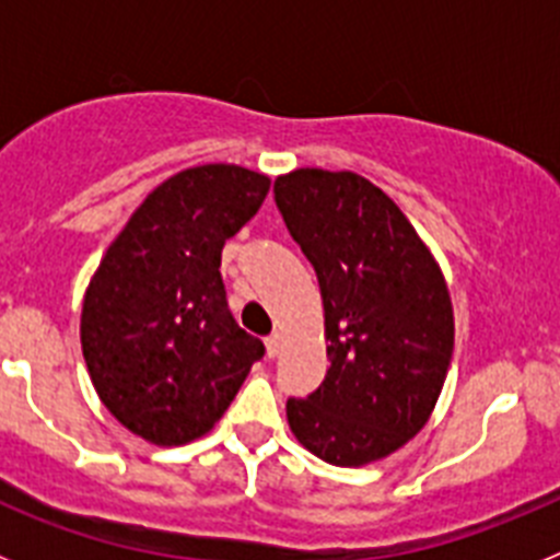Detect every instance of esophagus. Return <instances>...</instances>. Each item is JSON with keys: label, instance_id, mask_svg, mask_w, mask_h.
Returning a JSON list of instances; mask_svg holds the SVG:
<instances>
[{"label": "esophagus", "instance_id": "1", "mask_svg": "<svg viewBox=\"0 0 560 560\" xmlns=\"http://www.w3.org/2000/svg\"><path fill=\"white\" fill-rule=\"evenodd\" d=\"M280 345H283L280 334H269V336H266V355H269V359H275V355L280 353Z\"/></svg>", "mask_w": 560, "mask_h": 560}]
</instances>
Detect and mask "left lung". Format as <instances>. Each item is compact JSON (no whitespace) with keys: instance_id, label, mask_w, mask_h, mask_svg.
I'll use <instances>...</instances> for the list:
<instances>
[{"instance_id":"8db88e82","label":"left lung","mask_w":560,"mask_h":560,"mask_svg":"<svg viewBox=\"0 0 560 560\" xmlns=\"http://www.w3.org/2000/svg\"><path fill=\"white\" fill-rule=\"evenodd\" d=\"M275 205L319 280L330 368L289 427L330 465L387 457L420 432L454 348L452 300L434 257L387 192L350 171L300 167Z\"/></svg>"}]
</instances>
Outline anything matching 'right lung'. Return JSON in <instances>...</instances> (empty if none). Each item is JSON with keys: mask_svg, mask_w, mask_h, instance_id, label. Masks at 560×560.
<instances>
[{"mask_svg": "<svg viewBox=\"0 0 560 560\" xmlns=\"http://www.w3.org/2000/svg\"><path fill=\"white\" fill-rule=\"evenodd\" d=\"M269 179L201 165L162 182L86 289L81 345L108 412L156 446L215 427L266 348L235 323L221 249L260 210Z\"/></svg>", "mask_w": 560, "mask_h": 560, "instance_id": "obj_1", "label": "right lung"}]
</instances>
